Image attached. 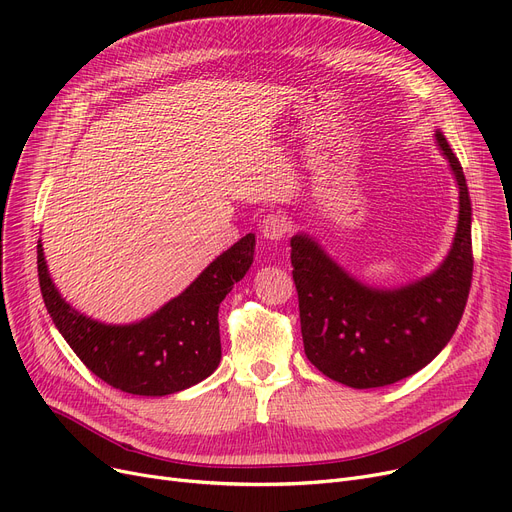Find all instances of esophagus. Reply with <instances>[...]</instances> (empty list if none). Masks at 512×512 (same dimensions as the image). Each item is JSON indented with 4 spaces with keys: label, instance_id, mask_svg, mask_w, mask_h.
Returning a JSON list of instances; mask_svg holds the SVG:
<instances>
[{
    "label": "esophagus",
    "instance_id": "34e87169",
    "mask_svg": "<svg viewBox=\"0 0 512 512\" xmlns=\"http://www.w3.org/2000/svg\"><path fill=\"white\" fill-rule=\"evenodd\" d=\"M288 234V219L282 213H268L261 219V236L268 240H282Z\"/></svg>",
    "mask_w": 512,
    "mask_h": 512
}]
</instances>
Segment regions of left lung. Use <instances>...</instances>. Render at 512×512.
<instances>
[{"mask_svg":"<svg viewBox=\"0 0 512 512\" xmlns=\"http://www.w3.org/2000/svg\"><path fill=\"white\" fill-rule=\"evenodd\" d=\"M435 140L458 182L460 211L452 249L431 276L381 291L351 278L316 240L291 238L305 355L328 379L347 387H385L425 368L448 345L464 314L473 280L471 198L448 140L441 131Z\"/></svg>","mask_w":512,"mask_h":512,"instance_id":"8db88e82","label":"left lung"}]
</instances>
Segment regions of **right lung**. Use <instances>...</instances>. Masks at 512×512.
<instances>
[{"label":"right lung","mask_w":512,"mask_h":512,"mask_svg":"<svg viewBox=\"0 0 512 512\" xmlns=\"http://www.w3.org/2000/svg\"><path fill=\"white\" fill-rule=\"evenodd\" d=\"M255 236L247 234L221 253L186 291L150 318L110 326L79 314L48 274L41 240L37 274L43 303L64 341L98 379L133 395H169L205 381L221 360L219 303L253 263Z\"/></svg>","instance_id":"obj_1"}]
</instances>
